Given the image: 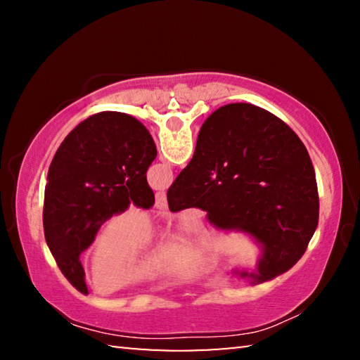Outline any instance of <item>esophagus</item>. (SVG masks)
<instances>
[{"mask_svg":"<svg viewBox=\"0 0 360 360\" xmlns=\"http://www.w3.org/2000/svg\"><path fill=\"white\" fill-rule=\"evenodd\" d=\"M155 208L160 211H167L168 205H167V195L165 192H158L155 195Z\"/></svg>","mask_w":360,"mask_h":360,"instance_id":"obj_1","label":"esophagus"}]
</instances>
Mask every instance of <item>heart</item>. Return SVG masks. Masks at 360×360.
Returning a JSON list of instances; mask_svg holds the SVG:
<instances>
[{"mask_svg": "<svg viewBox=\"0 0 360 360\" xmlns=\"http://www.w3.org/2000/svg\"><path fill=\"white\" fill-rule=\"evenodd\" d=\"M149 236V222L136 211H125L109 219L96 241L92 271L100 281L130 285L162 273L178 259V249L158 245L131 259Z\"/></svg>", "mask_w": 360, "mask_h": 360, "instance_id": "b5f03b06", "label": "heart"}]
</instances>
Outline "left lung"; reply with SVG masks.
Instances as JSON below:
<instances>
[{"label": "left lung", "instance_id": "8db88e82", "mask_svg": "<svg viewBox=\"0 0 360 360\" xmlns=\"http://www.w3.org/2000/svg\"><path fill=\"white\" fill-rule=\"evenodd\" d=\"M154 139L135 117L100 112L81 122L52 158L44 191V236L60 271L87 295L81 254L103 224L130 205L150 210L146 172L155 160Z\"/></svg>", "mask_w": 360, "mask_h": 360}]
</instances>
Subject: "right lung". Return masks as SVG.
I'll return each mask as SVG.
<instances>
[{
  "mask_svg": "<svg viewBox=\"0 0 360 360\" xmlns=\"http://www.w3.org/2000/svg\"><path fill=\"white\" fill-rule=\"evenodd\" d=\"M167 198L172 212L200 208L216 227L252 235L264 246L259 275H251L257 284L300 260L319 219L307 148L281 119L248 103L219 108L205 120Z\"/></svg>",
  "mask_w": 360,
  "mask_h": 360,
  "instance_id": "1",
  "label": "right lung"
}]
</instances>
